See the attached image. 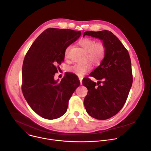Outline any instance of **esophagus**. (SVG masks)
Listing matches in <instances>:
<instances>
[{"mask_svg":"<svg viewBox=\"0 0 151 151\" xmlns=\"http://www.w3.org/2000/svg\"><path fill=\"white\" fill-rule=\"evenodd\" d=\"M79 79L80 81V83H81V85L82 84V77H79Z\"/></svg>","mask_w":151,"mask_h":151,"instance_id":"esophagus-1","label":"esophagus"}]
</instances>
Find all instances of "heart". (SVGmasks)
<instances>
[{"instance_id": "obj_1", "label": "heart", "mask_w": 151, "mask_h": 151, "mask_svg": "<svg viewBox=\"0 0 151 151\" xmlns=\"http://www.w3.org/2000/svg\"><path fill=\"white\" fill-rule=\"evenodd\" d=\"M79 45L87 51V59H89L94 64H99L104 60L106 54V47L102 42H97L91 38L85 37L81 39ZM70 46H68L64 52V57L68 58ZM93 68V64L91 62L88 61L83 64H75L68 68V71L71 72L78 76L82 77Z\"/></svg>"}]
</instances>
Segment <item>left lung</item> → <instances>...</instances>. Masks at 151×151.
Masks as SVG:
<instances>
[{
	"mask_svg": "<svg viewBox=\"0 0 151 151\" xmlns=\"http://www.w3.org/2000/svg\"><path fill=\"white\" fill-rule=\"evenodd\" d=\"M85 35L100 39L106 47L104 60L90 73L98 82L89 78L82 81L88 89L84 99L86 111L94 118L104 120L118 114L127 100L133 83L131 60L127 49L111 32L87 31L83 36Z\"/></svg>",
	"mask_w": 151,
	"mask_h": 151,
	"instance_id": "left-lung-1",
	"label": "left lung"
}]
</instances>
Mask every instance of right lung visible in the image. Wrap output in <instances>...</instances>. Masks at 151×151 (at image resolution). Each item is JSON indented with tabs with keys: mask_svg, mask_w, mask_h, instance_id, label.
I'll list each match as a JSON object with an SVG mask.
<instances>
[{
	"mask_svg": "<svg viewBox=\"0 0 151 151\" xmlns=\"http://www.w3.org/2000/svg\"><path fill=\"white\" fill-rule=\"evenodd\" d=\"M81 34L70 29H47L34 41L24 57L23 94L31 108L45 119H57L65 114L70 98L80 85L72 73H66L60 82L54 78L64 61L66 48Z\"/></svg>",
	"mask_w": 151,
	"mask_h": 151,
	"instance_id": "obj_1",
	"label": "right lung"
}]
</instances>
